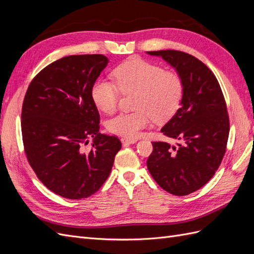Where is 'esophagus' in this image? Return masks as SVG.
I'll return each instance as SVG.
<instances>
[{"label": "esophagus", "instance_id": "esophagus-1", "mask_svg": "<svg viewBox=\"0 0 254 254\" xmlns=\"http://www.w3.org/2000/svg\"><path fill=\"white\" fill-rule=\"evenodd\" d=\"M121 141L123 144H134L137 142L136 139H128V137H122Z\"/></svg>", "mask_w": 254, "mask_h": 254}]
</instances>
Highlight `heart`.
Returning a JSON list of instances; mask_svg holds the SVG:
<instances>
[{"label": "heart", "mask_w": 254, "mask_h": 254, "mask_svg": "<svg viewBox=\"0 0 254 254\" xmlns=\"http://www.w3.org/2000/svg\"><path fill=\"white\" fill-rule=\"evenodd\" d=\"M112 74L117 85L101 78L92 87L91 96L97 108L112 113L121 93H135L134 109L137 110L111 119L107 128L112 133L134 139L148 127L151 118L156 122L166 121L178 108L183 86L176 73L163 71L161 66L141 58H131L115 67Z\"/></svg>", "instance_id": "1"}]
</instances>
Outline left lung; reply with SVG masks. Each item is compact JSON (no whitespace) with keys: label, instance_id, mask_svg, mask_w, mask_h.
<instances>
[{"label":"left lung","instance_id":"1","mask_svg":"<svg viewBox=\"0 0 254 254\" xmlns=\"http://www.w3.org/2000/svg\"><path fill=\"white\" fill-rule=\"evenodd\" d=\"M147 54L162 57L183 86L180 108L161 129L179 142H152L147 168L163 190L186 196L211 180L225 156L230 130L225 97L212 71L194 56L174 50Z\"/></svg>","mask_w":254,"mask_h":254}]
</instances>
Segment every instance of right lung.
<instances>
[{"instance_id": "right-lung-1", "label": "right lung", "mask_w": 254, "mask_h": 254, "mask_svg": "<svg viewBox=\"0 0 254 254\" xmlns=\"http://www.w3.org/2000/svg\"><path fill=\"white\" fill-rule=\"evenodd\" d=\"M108 63L101 54L64 57L37 74L26 91L21 128L28 163L61 197L82 199L96 193L122 147L117 136L99 132V113L91 96Z\"/></svg>"}]
</instances>
